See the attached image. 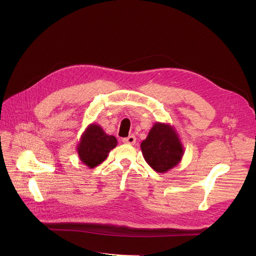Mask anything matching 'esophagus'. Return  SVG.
Here are the masks:
<instances>
[{"instance_id": "34e87169", "label": "esophagus", "mask_w": 256, "mask_h": 256, "mask_svg": "<svg viewBox=\"0 0 256 256\" xmlns=\"http://www.w3.org/2000/svg\"><path fill=\"white\" fill-rule=\"evenodd\" d=\"M122 142L124 143H126V144H130V145H134L136 143V137L135 136H128V138H124L122 139Z\"/></svg>"}]
</instances>
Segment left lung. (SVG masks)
Here are the masks:
<instances>
[{"label":"left lung","mask_w":256,"mask_h":256,"mask_svg":"<svg viewBox=\"0 0 256 256\" xmlns=\"http://www.w3.org/2000/svg\"><path fill=\"white\" fill-rule=\"evenodd\" d=\"M142 154L154 171L164 173L182 158L184 146L176 128L169 124L156 122L141 143Z\"/></svg>","instance_id":"left-lung-1"}]
</instances>
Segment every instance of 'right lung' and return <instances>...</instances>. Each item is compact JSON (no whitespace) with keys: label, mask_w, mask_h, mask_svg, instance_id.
Here are the masks:
<instances>
[{"label":"right lung","mask_w":256,"mask_h":256,"mask_svg":"<svg viewBox=\"0 0 256 256\" xmlns=\"http://www.w3.org/2000/svg\"><path fill=\"white\" fill-rule=\"evenodd\" d=\"M116 145L117 139L114 136L106 135L100 126L91 124L80 136L76 152L83 164L94 168L104 162Z\"/></svg>","instance_id":"1"}]
</instances>
